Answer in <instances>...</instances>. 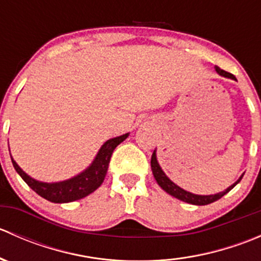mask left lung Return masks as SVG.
I'll return each mask as SVG.
<instances>
[{
    "instance_id": "8db88e82",
    "label": "left lung",
    "mask_w": 261,
    "mask_h": 261,
    "mask_svg": "<svg viewBox=\"0 0 261 261\" xmlns=\"http://www.w3.org/2000/svg\"><path fill=\"white\" fill-rule=\"evenodd\" d=\"M216 72H217L220 75H222V77L231 78V80L236 81L235 75L231 74V73H228V72H225V70L220 69L218 67H216ZM151 170H152V174H154L155 180L158 181V184H159V186L162 187V188L164 189L168 194H170V196L180 199V201L187 202V203L197 204V206H204V204H210V203H212V202L220 199L221 197H223L226 193H228V192H230L231 189H232L233 187L239 183V181L243 179V177H244V175H241V177L239 178V179L236 180L232 186H230L227 189H225L223 192H220V193H216V194H210V196H201V194H193V193H191V192L184 191V189H181L180 187H178L177 184L173 183V181L170 180L167 175H165V173L163 172L162 168H160L159 163H158V160H156V152H155V150L151 155Z\"/></svg>"
}]
</instances>
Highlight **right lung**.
<instances>
[{"label": "right lung", "mask_w": 261, "mask_h": 261, "mask_svg": "<svg viewBox=\"0 0 261 261\" xmlns=\"http://www.w3.org/2000/svg\"><path fill=\"white\" fill-rule=\"evenodd\" d=\"M127 136L128 134H125V135L107 140L101 146L92 164L86 170H83L70 179L58 181V183H44V181L34 179L18 167L17 163L12 158L11 160L20 177L39 196L50 202H54V203H68V202L84 198L103 183L105 177L107 174V169H109L110 159H111L115 147L122 143Z\"/></svg>", "instance_id": "obj_1"}]
</instances>
